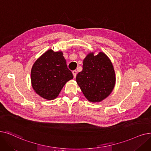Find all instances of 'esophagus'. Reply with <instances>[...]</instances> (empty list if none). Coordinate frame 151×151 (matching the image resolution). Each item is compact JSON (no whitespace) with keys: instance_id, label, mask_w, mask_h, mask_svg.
<instances>
[{"instance_id":"esophagus-1","label":"esophagus","mask_w":151,"mask_h":151,"mask_svg":"<svg viewBox=\"0 0 151 151\" xmlns=\"http://www.w3.org/2000/svg\"><path fill=\"white\" fill-rule=\"evenodd\" d=\"M72 73H73V76H74V78H76V74H77V71H76V70H73V71H72Z\"/></svg>"}]
</instances>
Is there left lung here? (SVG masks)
I'll use <instances>...</instances> for the list:
<instances>
[{
    "label": "left lung",
    "instance_id": "1",
    "mask_svg": "<svg viewBox=\"0 0 151 151\" xmlns=\"http://www.w3.org/2000/svg\"><path fill=\"white\" fill-rule=\"evenodd\" d=\"M115 73L109 58L103 52H93L83 60V70L76 75V82L86 99L99 102L107 97L115 84Z\"/></svg>",
    "mask_w": 151,
    "mask_h": 151
}]
</instances>
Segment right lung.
Segmentation results:
<instances>
[{
	"mask_svg": "<svg viewBox=\"0 0 151 151\" xmlns=\"http://www.w3.org/2000/svg\"><path fill=\"white\" fill-rule=\"evenodd\" d=\"M62 51L49 49L39 57L31 71L32 86L36 93L47 100H53L67 81L73 79Z\"/></svg>",
	"mask_w": 151,
	"mask_h": 151,
	"instance_id": "obj_1",
	"label": "right lung"
}]
</instances>
